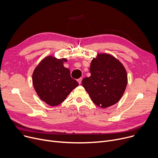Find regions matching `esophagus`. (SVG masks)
<instances>
[{
  "label": "esophagus",
  "instance_id": "obj_1",
  "mask_svg": "<svg viewBox=\"0 0 158 158\" xmlns=\"http://www.w3.org/2000/svg\"><path fill=\"white\" fill-rule=\"evenodd\" d=\"M82 78H79V79H77V82H79V85H81V82H82Z\"/></svg>",
  "mask_w": 158,
  "mask_h": 158
}]
</instances>
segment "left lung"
<instances>
[{
    "label": "left lung",
    "instance_id": "obj_1",
    "mask_svg": "<svg viewBox=\"0 0 158 158\" xmlns=\"http://www.w3.org/2000/svg\"><path fill=\"white\" fill-rule=\"evenodd\" d=\"M91 76L82 85L92 101L106 108L117 103L125 92L127 75L123 64L108 54H97L90 64Z\"/></svg>",
    "mask_w": 158,
    "mask_h": 158
}]
</instances>
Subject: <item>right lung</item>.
Listing matches in <instances>:
<instances>
[{"label":"right lung","instance_id":"1","mask_svg":"<svg viewBox=\"0 0 158 158\" xmlns=\"http://www.w3.org/2000/svg\"><path fill=\"white\" fill-rule=\"evenodd\" d=\"M65 58L57 59L48 56L38 64L32 73V84L41 100L51 106L63 102L78 82L70 76L69 69L64 68Z\"/></svg>","mask_w":158,"mask_h":158}]
</instances>
